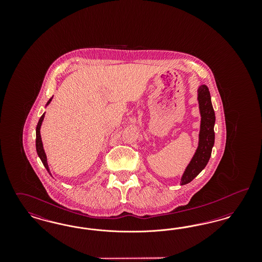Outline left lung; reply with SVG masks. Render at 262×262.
I'll use <instances>...</instances> for the list:
<instances>
[{"mask_svg":"<svg viewBox=\"0 0 262 262\" xmlns=\"http://www.w3.org/2000/svg\"><path fill=\"white\" fill-rule=\"evenodd\" d=\"M198 92L201 116L200 141L198 149L182 177L181 185L190 183L205 168L210 159L212 147L214 145L215 113L212 107L210 92L206 85H200Z\"/></svg>","mask_w":262,"mask_h":262,"instance_id":"8db88e82","label":"left lung"}]
</instances>
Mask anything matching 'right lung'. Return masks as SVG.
<instances>
[{
    "instance_id": "right-lung-1",
    "label": "right lung",
    "mask_w": 262,
    "mask_h": 262,
    "mask_svg": "<svg viewBox=\"0 0 262 262\" xmlns=\"http://www.w3.org/2000/svg\"><path fill=\"white\" fill-rule=\"evenodd\" d=\"M52 98H53V97H51L49 101L47 102L46 106L50 103ZM44 117H45V113L40 117L39 122H38L37 126H36V151H37L38 156L40 157V159H41V161L43 163L44 167L47 169V171H48V172H50V171H49V167H48V163H47V157H46L45 151L43 149V144H42L41 136H40V127H41L42 122H43V120H44Z\"/></svg>"
}]
</instances>
